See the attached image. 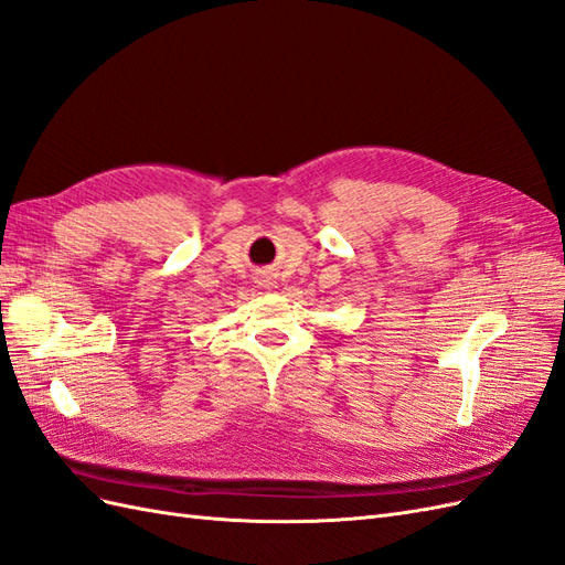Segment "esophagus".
<instances>
[{
	"label": "esophagus",
	"instance_id": "esophagus-1",
	"mask_svg": "<svg viewBox=\"0 0 565 565\" xmlns=\"http://www.w3.org/2000/svg\"><path fill=\"white\" fill-rule=\"evenodd\" d=\"M259 285H262V287H266V289H270V287L276 285V282H273V278H270V276H262V278H259Z\"/></svg>",
	"mask_w": 565,
	"mask_h": 565
}]
</instances>
